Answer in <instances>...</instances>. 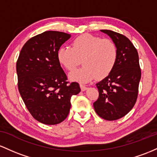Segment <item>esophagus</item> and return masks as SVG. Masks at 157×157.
Here are the masks:
<instances>
[{
  "mask_svg": "<svg viewBox=\"0 0 157 157\" xmlns=\"http://www.w3.org/2000/svg\"><path fill=\"white\" fill-rule=\"evenodd\" d=\"M80 87H81V90H82V91H85L87 89V87L82 84H80Z\"/></svg>",
  "mask_w": 157,
  "mask_h": 157,
  "instance_id": "obj_1",
  "label": "esophagus"
}]
</instances>
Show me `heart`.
<instances>
[{"mask_svg":"<svg viewBox=\"0 0 157 157\" xmlns=\"http://www.w3.org/2000/svg\"><path fill=\"white\" fill-rule=\"evenodd\" d=\"M57 58L60 64L70 71L78 66L82 60L84 66L71 72L69 78L86 83L96 77L105 78L111 73L117 64L118 49L112 40L83 34L72 41L71 47H60Z\"/></svg>","mask_w":157,"mask_h":157,"instance_id":"b5f03b06","label":"heart"}]
</instances>
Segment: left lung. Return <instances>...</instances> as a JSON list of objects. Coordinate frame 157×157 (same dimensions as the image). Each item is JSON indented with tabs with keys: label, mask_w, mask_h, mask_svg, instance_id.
Returning <instances> with one entry per match:
<instances>
[{
	"label": "left lung",
	"mask_w": 157,
	"mask_h": 157,
	"mask_svg": "<svg viewBox=\"0 0 157 157\" xmlns=\"http://www.w3.org/2000/svg\"><path fill=\"white\" fill-rule=\"evenodd\" d=\"M110 36L118 49L117 64L108 75L96 84L99 96L93 103L102 119L113 121L124 117L134 106L138 96L141 69L136 49L126 36L101 29Z\"/></svg>",
	"instance_id": "8db88e82"
}]
</instances>
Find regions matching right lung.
<instances>
[{"label":"right lung","instance_id":"right-lung-1","mask_svg":"<svg viewBox=\"0 0 157 157\" xmlns=\"http://www.w3.org/2000/svg\"><path fill=\"white\" fill-rule=\"evenodd\" d=\"M70 37L62 32H44L26 42L17 59L19 93L31 115L43 124L64 121L72 96L81 91L78 83L67 82L57 58L59 49Z\"/></svg>","mask_w":157,"mask_h":157}]
</instances>
